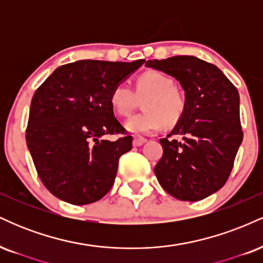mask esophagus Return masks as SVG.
<instances>
[{"label": "esophagus", "instance_id": "esophagus-1", "mask_svg": "<svg viewBox=\"0 0 263 263\" xmlns=\"http://www.w3.org/2000/svg\"><path fill=\"white\" fill-rule=\"evenodd\" d=\"M146 142H147L146 138L140 137V136H135V137H134V142H132V143H134L135 147H140V146H142V144L146 143Z\"/></svg>", "mask_w": 263, "mask_h": 263}]
</instances>
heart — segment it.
Segmentation results:
<instances>
[{"label": "heart", "instance_id": "obj_1", "mask_svg": "<svg viewBox=\"0 0 263 263\" xmlns=\"http://www.w3.org/2000/svg\"><path fill=\"white\" fill-rule=\"evenodd\" d=\"M135 91L138 96L147 95L142 104L144 112L135 115L126 122L127 131L136 135H149L159 131L162 126H173L183 117L185 98L174 86L167 74L158 70H147L136 79ZM135 93L125 83L114 85L108 93V104L117 116L125 117L131 112Z\"/></svg>", "mask_w": 263, "mask_h": 263}]
</instances>
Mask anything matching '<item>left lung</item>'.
<instances>
[{
    "label": "left lung",
    "instance_id": "obj_1",
    "mask_svg": "<svg viewBox=\"0 0 263 263\" xmlns=\"http://www.w3.org/2000/svg\"><path fill=\"white\" fill-rule=\"evenodd\" d=\"M146 66L174 77L185 91L183 117L159 140L157 179L172 197L201 200L224 186L242 142L237 89L218 66L193 55L148 60Z\"/></svg>",
    "mask_w": 263,
    "mask_h": 263
}]
</instances>
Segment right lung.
I'll use <instances>...</instances> for the list:
<instances>
[{
  "label": "right lung",
  "mask_w": 263,
  "mask_h": 263,
  "mask_svg": "<svg viewBox=\"0 0 263 263\" xmlns=\"http://www.w3.org/2000/svg\"><path fill=\"white\" fill-rule=\"evenodd\" d=\"M143 63L78 60L57 68L35 90L26 141L42 183L54 197L86 205L112 188L132 136L114 116L108 93ZM107 134L123 136L108 141Z\"/></svg>",
  "instance_id": "obj_1"
}]
</instances>
